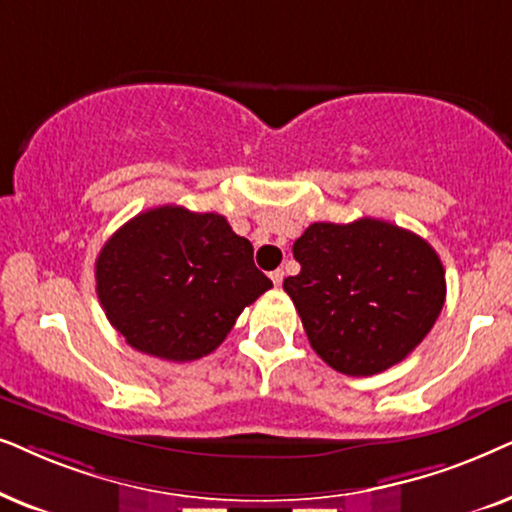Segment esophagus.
Returning a JSON list of instances; mask_svg holds the SVG:
<instances>
[{"label": "esophagus", "instance_id": "34e87169", "mask_svg": "<svg viewBox=\"0 0 512 512\" xmlns=\"http://www.w3.org/2000/svg\"><path fill=\"white\" fill-rule=\"evenodd\" d=\"M271 281H274V285H281L283 283V278H285V271L283 269H276V271H271Z\"/></svg>", "mask_w": 512, "mask_h": 512}]
</instances>
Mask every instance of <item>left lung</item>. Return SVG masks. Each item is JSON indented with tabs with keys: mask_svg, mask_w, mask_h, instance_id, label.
Segmentation results:
<instances>
[{
	"mask_svg": "<svg viewBox=\"0 0 512 512\" xmlns=\"http://www.w3.org/2000/svg\"><path fill=\"white\" fill-rule=\"evenodd\" d=\"M283 281L313 351L351 377L405 360L438 320L445 269L431 245L391 222H313L292 245Z\"/></svg>",
	"mask_w": 512,
	"mask_h": 512,
	"instance_id": "left-lung-1",
	"label": "left lung"
}]
</instances>
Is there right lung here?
Instances as JSON below:
<instances>
[{"mask_svg": "<svg viewBox=\"0 0 512 512\" xmlns=\"http://www.w3.org/2000/svg\"><path fill=\"white\" fill-rule=\"evenodd\" d=\"M269 288L248 238L222 215L182 206L135 215L95 260V290L114 330L133 349L173 363L213 353Z\"/></svg>", "mask_w": 512, "mask_h": 512, "instance_id": "obj_1", "label": "right lung"}]
</instances>
